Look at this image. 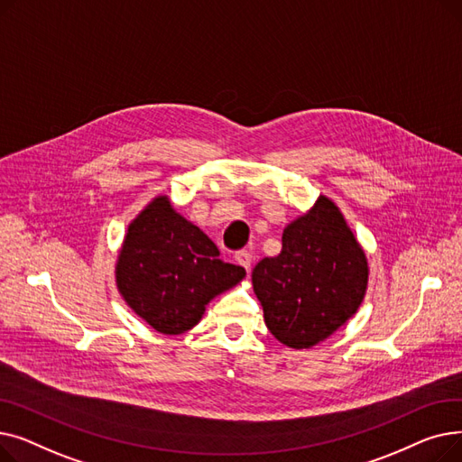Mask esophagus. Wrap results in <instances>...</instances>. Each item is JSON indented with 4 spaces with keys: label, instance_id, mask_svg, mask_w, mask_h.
<instances>
[{
    "label": "esophagus",
    "instance_id": "obj_1",
    "mask_svg": "<svg viewBox=\"0 0 462 462\" xmlns=\"http://www.w3.org/2000/svg\"><path fill=\"white\" fill-rule=\"evenodd\" d=\"M236 262H237L239 265H244V268L247 270V273L251 272V262H253L251 253H247V251H239V253L236 254Z\"/></svg>",
    "mask_w": 462,
    "mask_h": 462
}]
</instances>
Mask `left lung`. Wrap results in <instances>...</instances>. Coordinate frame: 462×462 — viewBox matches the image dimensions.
Here are the masks:
<instances>
[{
    "label": "left lung",
    "instance_id": "1",
    "mask_svg": "<svg viewBox=\"0 0 462 462\" xmlns=\"http://www.w3.org/2000/svg\"><path fill=\"white\" fill-rule=\"evenodd\" d=\"M263 322L279 343L303 350L326 341L357 312L369 284L365 251L343 211L320 194L282 230V249L253 270Z\"/></svg>",
    "mask_w": 462,
    "mask_h": 462
}]
</instances>
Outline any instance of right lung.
<instances>
[{"label": "right lung", "instance_id": "right-lung-1", "mask_svg": "<svg viewBox=\"0 0 462 462\" xmlns=\"http://www.w3.org/2000/svg\"><path fill=\"white\" fill-rule=\"evenodd\" d=\"M218 254L166 194H157L127 226L114 270L117 292L157 333L181 335L202 320L211 300L245 279L241 265Z\"/></svg>", "mask_w": 462, "mask_h": 462}]
</instances>
